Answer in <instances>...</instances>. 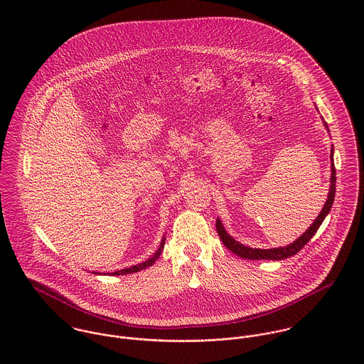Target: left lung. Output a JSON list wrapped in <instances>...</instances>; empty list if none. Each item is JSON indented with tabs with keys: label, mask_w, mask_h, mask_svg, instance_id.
Here are the masks:
<instances>
[{
	"label": "left lung",
	"mask_w": 364,
	"mask_h": 364,
	"mask_svg": "<svg viewBox=\"0 0 364 364\" xmlns=\"http://www.w3.org/2000/svg\"><path fill=\"white\" fill-rule=\"evenodd\" d=\"M331 161H333V147H332V150H331ZM331 169H332V175H331V189H329L328 200H326L325 206L322 208V211L319 213V215L316 217V220L312 223L311 227H310L297 241H294L293 244H290V245H287V247H284V248H273V250H255V248H250V247H245V245L237 242L232 237H230V235L227 234V231L224 230L221 221L217 220L215 228H217V232H218L220 240L223 241V244H224L231 252H234L235 255L241 257L242 259L282 260L284 259V258H290V257L299 254V252L304 248V245H307V242L315 235V232L318 231L319 225L322 224V221L325 220V217L328 215V213L331 211V208H332V205H333L335 191H336V188H335V186H336V169H335V164H333V162H332V165H331Z\"/></svg>",
	"instance_id": "left-lung-1"
}]
</instances>
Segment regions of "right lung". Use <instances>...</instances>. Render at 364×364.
I'll return each instance as SVG.
<instances>
[{
    "mask_svg": "<svg viewBox=\"0 0 364 364\" xmlns=\"http://www.w3.org/2000/svg\"><path fill=\"white\" fill-rule=\"evenodd\" d=\"M164 244H165V241L162 240V242H161L158 251L154 254V257H151L150 259L146 260V262H143V263H139V264H134V266H132V267H127V269H122V270L113 272L112 274H114V276H119V274H129V273H134V272H140V270H143V269H147L149 266H153L154 262L159 258L162 250H164Z\"/></svg>",
    "mask_w": 364,
    "mask_h": 364,
    "instance_id": "1",
    "label": "right lung"
}]
</instances>
